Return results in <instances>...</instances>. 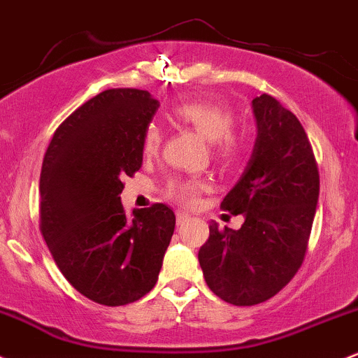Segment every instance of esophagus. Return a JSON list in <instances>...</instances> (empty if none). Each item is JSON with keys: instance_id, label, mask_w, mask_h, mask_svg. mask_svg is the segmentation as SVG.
<instances>
[{"instance_id": "34e87169", "label": "esophagus", "mask_w": 358, "mask_h": 358, "mask_svg": "<svg viewBox=\"0 0 358 358\" xmlns=\"http://www.w3.org/2000/svg\"><path fill=\"white\" fill-rule=\"evenodd\" d=\"M188 219H190V215H188L187 212H183V210L176 212V222H178V226L180 224H185Z\"/></svg>"}]
</instances>
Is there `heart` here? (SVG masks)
I'll list each match as a JSON object with an SVG mask.
<instances>
[{
  "instance_id": "b5f03b06",
  "label": "heart",
  "mask_w": 358,
  "mask_h": 358,
  "mask_svg": "<svg viewBox=\"0 0 358 358\" xmlns=\"http://www.w3.org/2000/svg\"><path fill=\"white\" fill-rule=\"evenodd\" d=\"M171 119L209 141L215 159L234 163L241 156L243 144L233 132L234 115L229 108L209 101H182L171 110ZM159 144L161 129L156 124H149L143 134V152L155 156ZM202 190H206V182L199 178H173L166 187L168 197L182 206H194Z\"/></svg>"
}]
</instances>
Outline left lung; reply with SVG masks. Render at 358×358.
<instances>
[{
	"mask_svg": "<svg viewBox=\"0 0 358 358\" xmlns=\"http://www.w3.org/2000/svg\"><path fill=\"white\" fill-rule=\"evenodd\" d=\"M251 103L253 155L221 203L245 222L238 231L212 222L199 250L209 289L234 306L265 302L297 273L320 197V171L299 119L266 93Z\"/></svg>",
	"mask_w": 358,
	"mask_h": 358,
	"instance_id": "obj_1",
	"label": "left lung"
}]
</instances>
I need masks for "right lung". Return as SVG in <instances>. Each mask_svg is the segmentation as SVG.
<instances>
[{
  "mask_svg": "<svg viewBox=\"0 0 358 358\" xmlns=\"http://www.w3.org/2000/svg\"><path fill=\"white\" fill-rule=\"evenodd\" d=\"M159 101L113 88L62 122L41 171V231L66 280L88 299L124 306L156 285L175 214L164 203L125 214L122 180L143 164V134Z\"/></svg>",
  "mask_w": 358,
  "mask_h": 358,
  "instance_id": "obj_1",
  "label": "right lung"
}]
</instances>
